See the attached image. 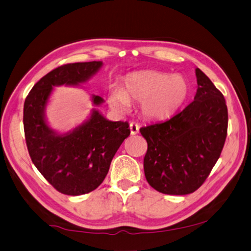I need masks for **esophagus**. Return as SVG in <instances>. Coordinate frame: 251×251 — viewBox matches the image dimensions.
<instances>
[{"label":"esophagus","instance_id":"obj_1","mask_svg":"<svg viewBox=\"0 0 251 251\" xmlns=\"http://www.w3.org/2000/svg\"><path fill=\"white\" fill-rule=\"evenodd\" d=\"M129 129L131 135H137L139 132V125L136 124V123H130Z\"/></svg>","mask_w":251,"mask_h":251}]
</instances>
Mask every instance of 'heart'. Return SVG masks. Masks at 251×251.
Returning <instances> with one entry per match:
<instances>
[{"instance_id": "heart-1", "label": "heart", "mask_w": 251, "mask_h": 251, "mask_svg": "<svg viewBox=\"0 0 251 251\" xmlns=\"http://www.w3.org/2000/svg\"><path fill=\"white\" fill-rule=\"evenodd\" d=\"M190 95L183 75L160 71H140L126 75L123 87H113L109 103L120 113L129 110L130 102L140 103V112L149 121H165L177 113Z\"/></svg>"}]
</instances>
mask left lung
Instances as JSON below:
<instances>
[{
    "instance_id": "8db88e82",
    "label": "left lung",
    "mask_w": 251,
    "mask_h": 251,
    "mask_svg": "<svg viewBox=\"0 0 251 251\" xmlns=\"http://www.w3.org/2000/svg\"><path fill=\"white\" fill-rule=\"evenodd\" d=\"M194 101L169 121L140 128L148 142L144 159L147 181L166 195L197 190L217 163L227 134L225 99L208 76L196 68Z\"/></svg>"
}]
</instances>
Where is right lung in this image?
Wrapping results in <instances>:
<instances>
[{"label": "right lung", "mask_w": 251, "mask_h": 251, "mask_svg": "<svg viewBox=\"0 0 251 251\" xmlns=\"http://www.w3.org/2000/svg\"><path fill=\"white\" fill-rule=\"evenodd\" d=\"M103 63L66 64L42 77L24 104V129L32 163L60 193L79 196L99 187L109 172L113 156L130 135L127 122L106 120L97 109L104 100L92 95L90 116L66 132L48 124L46 109L55 87H79L96 75Z\"/></svg>", "instance_id": "1"}]
</instances>
